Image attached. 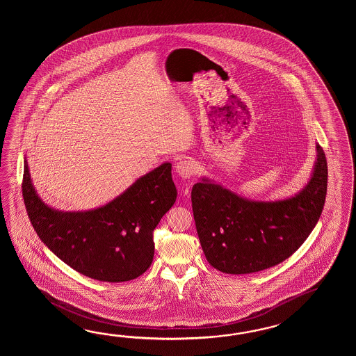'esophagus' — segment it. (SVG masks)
<instances>
[{
    "instance_id": "1",
    "label": "esophagus",
    "mask_w": 356,
    "mask_h": 356,
    "mask_svg": "<svg viewBox=\"0 0 356 356\" xmlns=\"http://www.w3.org/2000/svg\"><path fill=\"white\" fill-rule=\"evenodd\" d=\"M175 172L181 175V178L189 179L196 173V164H195L193 160L184 158V159H181L177 163Z\"/></svg>"
}]
</instances>
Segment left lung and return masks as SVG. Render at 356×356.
Masks as SVG:
<instances>
[{
    "instance_id": "obj_1",
    "label": "left lung",
    "mask_w": 356,
    "mask_h": 356,
    "mask_svg": "<svg viewBox=\"0 0 356 356\" xmlns=\"http://www.w3.org/2000/svg\"><path fill=\"white\" fill-rule=\"evenodd\" d=\"M327 160L317 145L310 181L296 196L250 201L209 179L192 188L197 234L209 264L242 275L279 265L305 242L316 227L327 195Z\"/></svg>"
}]
</instances>
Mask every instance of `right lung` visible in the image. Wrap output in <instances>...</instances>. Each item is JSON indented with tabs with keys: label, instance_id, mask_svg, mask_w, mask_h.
<instances>
[{
	"label": "right lung",
	"instance_id": "add662e5",
	"mask_svg": "<svg viewBox=\"0 0 356 356\" xmlns=\"http://www.w3.org/2000/svg\"><path fill=\"white\" fill-rule=\"evenodd\" d=\"M24 204L35 233L57 257L94 280L136 279L154 258V229L175 204L172 164L164 163L137 179L121 196L89 211L48 207L31 184L24 163Z\"/></svg>",
	"mask_w": 356,
	"mask_h": 356
}]
</instances>
